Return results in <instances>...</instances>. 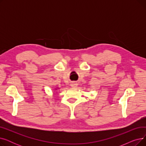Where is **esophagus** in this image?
Returning a JSON list of instances; mask_svg holds the SVG:
<instances>
[{"label":"esophagus","instance_id":"34e87169","mask_svg":"<svg viewBox=\"0 0 146 146\" xmlns=\"http://www.w3.org/2000/svg\"><path fill=\"white\" fill-rule=\"evenodd\" d=\"M70 86L72 87V88H76L77 87V86H78V84L76 83H75V82H72V83H71V85H70Z\"/></svg>","mask_w":146,"mask_h":146}]
</instances>
